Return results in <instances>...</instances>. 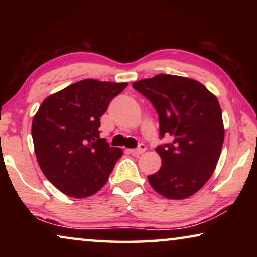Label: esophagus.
Listing matches in <instances>:
<instances>
[{
    "label": "esophagus",
    "mask_w": 257,
    "mask_h": 257,
    "mask_svg": "<svg viewBox=\"0 0 257 257\" xmlns=\"http://www.w3.org/2000/svg\"><path fill=\"white\" fill-rule=\"evenodd\" d=\"M146 151V146L144 145V144H140V145L137 147V149H133V150H130V153H132L133 156H139V154L144 153Z\"/></svg>",
    "instance_id": "34e87169"
}]
</instances>
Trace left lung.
<instances>
[{"mask_svg":"<svg viewBox=\"0 0 257 257\" xmlns=\"http://www.w3.org/2000/svg\"><path fill=\"white\" fill-rule=\"evenodd\" d=\"M146 97L159 117L160 138L171 143L156 149L160 170L147 177L154 191L181 200L209 180L224 139L222 111L216 97L194 79L158 75L132 84Z\"/></svg>","mask_w":257,"mask_h":257,"instance_id":"1","label":"left lung"}]
</instances>
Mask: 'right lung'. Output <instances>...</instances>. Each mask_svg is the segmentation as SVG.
Masks as SVG:
<instances>
[{"label": "right lung", "mask_w": 257, "mask_h": 257, "mask_svg": "<svg viewBox=\"0 0 257 257\" xmlns=\"http://www.w3.org/2000/svg\"><path fill=\"white\" fill-rule=\"evenodd\" d=\"M127 83L84 79L49 96L35 114L31 135L49 181L71 198L93 195L122 156L99 137L100 117Z\"/></svg>", "instance_id": "1"}]
</instances>
